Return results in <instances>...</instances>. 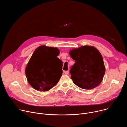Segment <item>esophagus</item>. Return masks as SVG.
I'll use <instances>...</instances> for the list:
<instances>
[{"label":"esophagus","instance_id":"esophagus-1","mask_svg":"<svg viewBox=\"0 0 127 127\" xmlns=\"http://www.w3.org/2000/svg\"><path fill=\"white\" fill-rule=\"evenodd\" d=\"M64 73L65 74H68V73H69V71L68 70V71H65L64 72Z\"/></svg>","mask_w":127,"mask_h":127}]
</instances>
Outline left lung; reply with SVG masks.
<instances>
[{
  "instance_id": "1",
  "label": "left lung",
  "mask_w": 127,
  "mask_h": 127,
  "mask_svg": "<svg viewBox=\"0 0 127 127\" xmlns=\"http://www.w3.org/2000/svg\"><path fill=\"white\" fill-rule=\"evenodd\" d=\"M69 54L75 61L70 70L73 83L84 89L97 87L105 73L103 58L98 50L93 46H84L72 50Z\"/></svg>"
}]
</instances>
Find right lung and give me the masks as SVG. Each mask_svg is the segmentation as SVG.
Instances as JSON below:
<instances>
[{
  "label": "right lung",
  "mask_w": 127,
  "mask_h": 127,
  "mask_svg": "<svg viewBox=\"0 0 127 127\" xmlns=\"http://www.w3.org/2000/svg\"><path fill=\"white\" fill-rule=\"evenodd\" d=\"M59 54L57 48L45 46L34 51L26 69L28 82L34 89L48 91L58 82L63 73L62 61L57 57Z\"/></svg>",
  "instance_id": "obj_1"
}]
</instances>
